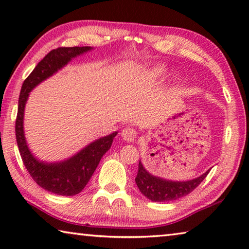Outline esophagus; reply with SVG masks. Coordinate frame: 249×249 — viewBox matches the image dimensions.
Returning <instances> with one entry per match:
<instances>
[{"label":"esophagus","mask_w":249,"mask_h":249,"mask_svg":"<svg viewBox=\"0 0 249 249\" xmlns=\"http://www.w3.org/2000/svg\"><path fill=\"white\" fill-rule=\"evenodd\" d=\"M136 135L137 133L135 132V129L130 127H126L122 130V137H123V140L126 142H134L135 138H136Z\"/></svg>","instance_id":"34e87169"}]
</instances>
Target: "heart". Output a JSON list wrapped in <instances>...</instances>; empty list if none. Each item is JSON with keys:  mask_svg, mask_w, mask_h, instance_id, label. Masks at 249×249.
<instances>
[{"mask_svg": "<svg viewBox=\"0 0 249 249\" xmlns=\"http://www.w3.org/2000/svg\"><path fill=\"white\" fill-rule=\"evenodd\" d=\"M165 75V70L161 68H153L146 72V77L150 80H159Z\"/></svg>", "mask_w": 249, "mask_h": 249, "instance_id": "heart-1", "label": "heart"}]
</instances>
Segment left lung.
I'll return each instance as SVG.
<instances>
[{"instance_id": "obj_1", "label": "left lung", "mask_w": 249, "mask_h": 249, "mask_svg": "<svg viewBox=\"0 0 249 249\" xmlns=\"http://www.w3.org/2000/svg\"><path fill=\"white\" fill-rule=\"evenodd\" d=\"M209 172L210 170H206L203 175L192 180L172 181L149 174L140 160L135 181L140 191L147 199L154 202H168L178 200L192 192L205 179Z\"/></svg>"}]
</instances>
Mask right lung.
<instances>
[{
  "label": "right lung",
  "instance_id": "right-lung-1",
  "mask_svg": "<svg viewBox=\"0 0 249 249\" xmlns=\"http://www.w3.org/2000/svg\"><path fill=\"white\" fill-rule=\"evenodd\" d=\"M93 49L86 47H60L53 49L38 62L25 80L18 99V111L15 123V134L23 162L35 182L58 196H71L81 192L89 182L101 158L111 148L117 132L90 142L70 158L56 162H47L36 158L29 149L24 133V112L29 92L46 79L64 68L73 58Z\"/></svg>",
  "mask_w": 249,
  "mask_h": 249
}]
</instances>
